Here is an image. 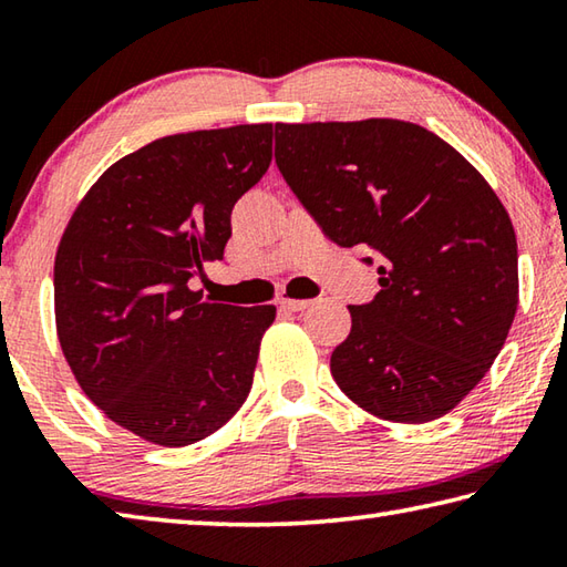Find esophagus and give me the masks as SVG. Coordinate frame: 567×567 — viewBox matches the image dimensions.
<instances>
[{
  "instance_id": "1",
  "label": "esophagus",
  "mask_w": 567,
  "mask_h": 567,
  "mask_svg": "<svg viewBox=\"0 0 567 567\" xmlns=\"http://www.w3.org/2000/svg\"><path fill=\"white\" fill-rule=\"evenodd\" d=\"M280 307L290 312H302V310H307V307H312V300H287V297H282Z\"/></svg>"
}]
</instances>
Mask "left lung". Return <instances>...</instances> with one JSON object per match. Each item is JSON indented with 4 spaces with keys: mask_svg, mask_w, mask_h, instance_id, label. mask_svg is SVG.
<instances>
[{
    "mask_svg": "<svg viewBox=\"0 0 567 567\" xmlns=\"http://www.w3.org/2000/svg\"><path fill=\"white\" fill-rule=\"evenodd\" d=\"M275 162L334 245L378 255L380 292L350 305L330 358L338 388L382 420L443 417L491 370L517 310L515 229L493 187L402 120L275 124Z\"/></svg>",
    "mask_w": 567,
    "mask_h": 567,
    "instance_id": "8db88e82",
    "label": "left lung"
}]
</instances>
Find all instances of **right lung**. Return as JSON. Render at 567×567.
Listing matches in <instances>:
<instances>
[{"instance_id": "add662e5", "label": "right lung", "mask_w": 567, "mask_h": 567, "mask_svg": "<svg viewBox=\"0 0 567 567\" xmlns=\"http://www.w3.org/2000/svg\"><path fill=\"white\" fill-rule=\"evenodd\" d=\"M272 162V124L172 134L104 172L54 260L56 334L84 395L155 445L185 447L243 408L275 307L189 290L223 260L239 197Z\"/></svg>"}]
</instances>
